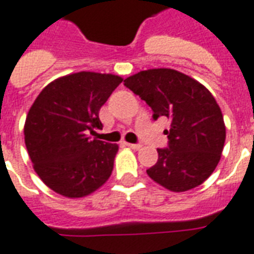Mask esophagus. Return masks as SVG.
I'll return each mask as SVG.
<instances>
[{"label": "esophagus", "mask_w": 254, "mask_h": 254, "mask_svg": "<svg viewBox=\"0 0 254 254\" xmlns=\"http://www.w3.org/2000/svg\"><path fill=\"white\" fill-rule=\"evenodd\" d=\"M127 146H129V148L133 149V150H138V149H141L140 144H129V142H127Z\"/></svg>", "instance_id": "1"}]
</instances>
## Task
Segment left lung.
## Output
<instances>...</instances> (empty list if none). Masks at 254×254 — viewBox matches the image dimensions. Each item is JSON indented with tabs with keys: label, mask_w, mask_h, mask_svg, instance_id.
<instances>
[{
	"label": "left lung",
	"mask_w": 254,
	"mask_h": 254,
	"mask_svg": "<svg viewBox=\"0 0 254 254\" xmlns=\"http://www.w3.org/2000/svg\"><path fill=\"white\" fill-rule=\"evenodd\" d=\"M154 112L170 120L169 146L157 149L158 160L146 173L168 190L187 191L214 172L225 144L221 109L212 93L181 71L160 67L141 70L124 80Z\"/></svg>",
	"instance_id": "left-lung-1"
}]
</instances>
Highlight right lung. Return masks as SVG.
Here are the masks:
<instances>
[{"mask_svg":"<svg viewBox=\"0 0 254 254\" xmlns=\"http://www.w3.org/2000/svg\"><path fill=\"white\" fill-rule=\"evenodd\" d=\"M123 77L78 71L58 77L42 89L24 125L33 169L46 187L67 198L92 194L109 180L117 144L89 137L101 129V106Z\"/></svg>","mask_w":254,"mask_h":254,"instance_id":"1","label":"right lung"}]
</instances>
